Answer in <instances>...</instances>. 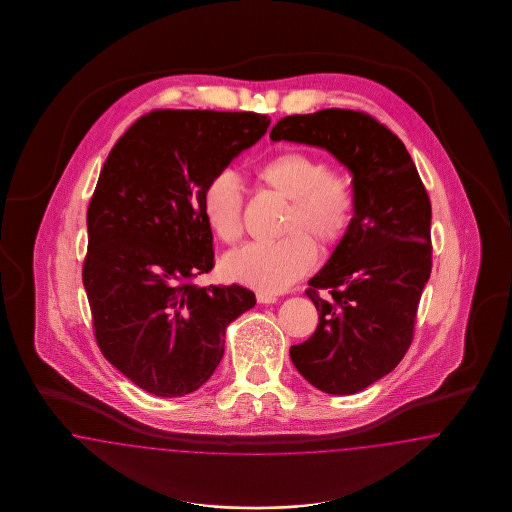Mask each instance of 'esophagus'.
Listing matches in <instances>:
<instances>
[{"label": "esophagus", "instance_id": "1", "mask_svg": "<svg viewBox=\"0 0 512 512\" xmlns=\"http://www.w3.org/2000/svg\"><path fill=\"white\" fill-rule=\"evenodd\" d=\"M278 300V296L272 293H257V302L259 304H274Z\"/></svg>", "mask_w": 512, "mask_h": 512}]
</instances>
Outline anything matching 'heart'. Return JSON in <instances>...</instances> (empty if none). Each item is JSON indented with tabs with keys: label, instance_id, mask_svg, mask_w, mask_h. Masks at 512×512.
Instances as JSON below:
<instances>
[{
	"label": "heart",
	"instance_id": "1",
	"mask_svg": "<svg viewBox=\"0 0 512 512\" xmlns=\"http://www.w3.org/2000/svg\"><path fill=\"white\" fill-rule=\"evenodd\" d=\"M259 178L291 199L283 233L274 242H249L223 259L225 276L261 293H279L306 276L317 263V246L343 240L357 216V191L347 174L328 169L308 152H281L259 167ZM202 216L225 244L244 231V187L234 171H219L202 189Z\"/></svg>",
	"mask_w": 512,
	"mask_h": 512
}]
</instances>
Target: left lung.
Returning a JSON list of instances; mask_svg holds the SVG:
<instances>
[{"label": "left lung", "instance_id": "obj_1", "mask_svg": "<svg viewBox=\"0 0 512 512\" xmlns=\"http://www.w3.org/2000/svg\"><path fill=\"white\" fill-rule=\"evenodd\" d=\"M270 139L321 146L353 172L357 216L308 281L319 325L291 360L313 387L355 394L392 372L415 336L432 272L430 197L402 140L362 110L285 116Z\"/></svg>", "mask_w": 512, "mask_h": 512}]
</instances>
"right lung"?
<instances>
[{
	"label": "right lung",
	"mask_w": 512,
	"mask_h": 512,
	"mask_svg": "<svg viewBox=\"0 0 512 512\" xmlns=\"http://www.w3.org/2000/svg\"><path fill=\"white\" fill-rule=\"evenodd\" d=\"M268 116L152 110L114 144L88 206L82 281L93 336L114 368L163 398L201 388L227 325L255 306L240 285L197 287L214 268L202 189L263 137Z\"/></svg>",
	"instance_id": "1"
}]
</instances>
